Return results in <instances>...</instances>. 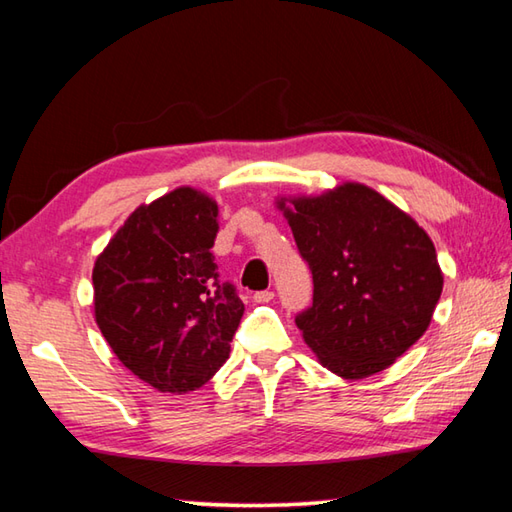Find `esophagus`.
I'll use <instances>...</instances> for the list:
<instances>
[{"label": "esophagus", "mask_w": 512, "mask_h": 512, "mask_svg": "<svg viewBox=\"0 0 512 512\" xmlns=\"http://www.w3.org/2000/svg\"><path fill=\"white\" fill-rule=\"evenodd\" d=\"M273 297H275L273 291H259V293L253 295V300H255L257 304H266V302H271Z\"/></svg>", "instance_id": "obj_1"}]
</instances>
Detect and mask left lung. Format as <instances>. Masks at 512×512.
<instances>
[{
    "label": "left lung",
    "mask_w": 512,
    "mask_h": 512,
    "mask_svg": "<svg viewBox=\"0 0 512 512\" xmlns=\"http://www.w3.org/2000/svg\"><path fill=\"white\" fill-rule=\"evenodd\" d=\"M313 273L295 318L320 365L347 380L394 365L430 327L443 273L427 232L369 185L277 197Z\"/></svg>",
    "instance_id": "1"
}]
</instances>
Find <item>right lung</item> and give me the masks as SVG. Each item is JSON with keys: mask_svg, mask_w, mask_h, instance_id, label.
Here are the masks:
<instances>
[{"mask_svg": "<svg viewBox=\"0 0 512 512\" xmlns=\"http://www.w3.org/2000/svg\"><path fill=\"white\" fill-rule=\"evenodd\" d=\"M217 203L176 188L127 217L94 264V313L123 365L159 392H194L230 356L244 315L210 248Z\"/></svg>", "mask_w": 512, "mask_h": 512, "instance_id": "right-lung-1", "label": "right lung"}]
</instances>
